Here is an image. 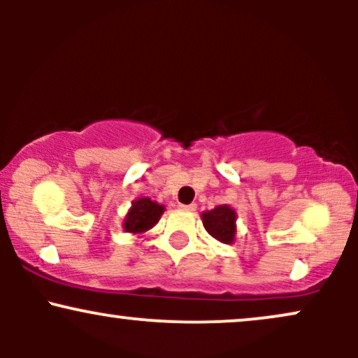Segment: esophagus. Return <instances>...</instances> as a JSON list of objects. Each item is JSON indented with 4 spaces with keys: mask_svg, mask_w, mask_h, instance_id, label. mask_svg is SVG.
<instances>
[{
    "mask_svg": "<svg viewBox=\"0 0 358 358\" xmlns=\"http://www.w3.org/2000/svg\"><path fill=\"white\" fill-rule=\"evenodd\" d=\"M180 208H182V210H188V212H193V210H196V203H190V205H180Z\"/></svg>",
    "mask_w": 358,
    "mask_h": 358,
    "instance_id": "obj_1",
    "label": "esophagus"
}]
</instances>
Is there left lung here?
Returning <instances> with one entry per match:
<instances>
[{"mask_svg":"<svg viewBox=\"0 0 358 358\" xmlns=\"http://www.w3.org/2000/svg\"><path fill=\"white\" fill-rule=\"evenodd\" d=\"M236 220L237 213L229 205H219L213 210H207L202 213L203 227L213 239L224 244H232L236 241Z\"/></svg>","mask_w":358,"mask_h":358,"instance_id":"1","label":"left lung"}]
</instances>
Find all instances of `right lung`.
<instances>
[{"label":"right lung","instance_id":"1","mask_svg":"<svg viewBox=\"0 0 358 358\" xmlns=\"http://www.w3.org/2000/svg\"><path fill=\"white\" fill-rule=\"evenodd\" d=\"M163 212H165L163 205L153 202L148 196H143V199L134 200L133 205H131L129 212H127L126 219L122 222V227H124L126 232L143 234L158 224Z\"/></svg>","mask_w":358,"mask_h":358}]
</instances>
